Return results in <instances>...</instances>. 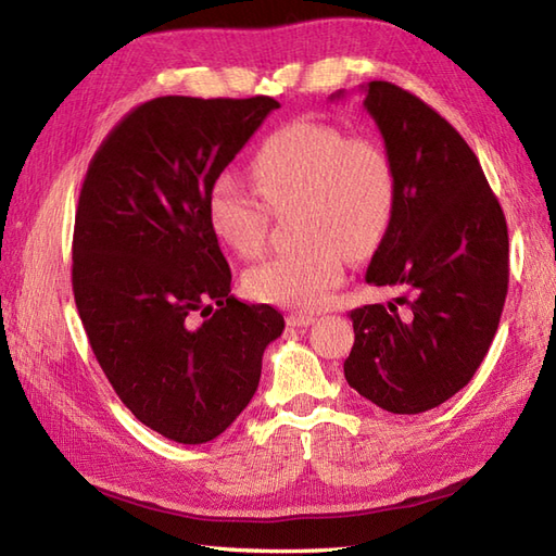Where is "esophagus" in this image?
<instances>
[{"label": "esophagus", "mask_w": 556, "mask_h": 556, "mask_svg": "<svg viewBox=\"0 0 556 556\" xmlns=\"http://www.w3.org/2000/svg\"><path fill=\"white\" fill-rule=\"evenodd\" d=\"M315 321H317L315 315H303V312H291V315L287 317V324L298 326V329H305V326L315 324Z\"/></svg>", "instance_id": "obj_1"}]
</instances>
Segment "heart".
<instances>
[{
  "instance_id": "1",
  "label": "heart",
  "mask_w": 556,
  "mask_h": 556,
  "mask_svg": "<svg viewBox=\"0 0 556 556\" xmlns=\"http://www.w3.org/2000/svg\"><path fill=\"white\" fill-rule=\"evenodd\" d=\"M260 199L235 174L213 178L206 223L220 244L251 258L267 239L269 210L301 202V249L275 253L244 275L261 303L319 309L343 283L350 253H371L388 235L396 206V168L371 136H348L321 122H291L269 134L253 154Z\"/></svg>"
}]
</instances>
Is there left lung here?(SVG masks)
I'll use <instances>...</instances> for the list:
<instances>
[{
    "mask_svg": "<svg viewBox=\"0 0 556 556\" xmlns=\"http://www.w3.org/2000/svg\"><path fill=\"white\" fill-rule=\"evenodd\" d=\"M364 108L396 168L394 216L366 281L400 298L350 312L345 378L414 416L451 400L486 357L509 281L507 223L477 154L439 112L390 81H368Z\"/></svg>",
    "mask_w": 556,
    "mask_h": 556,
    "instance_id": "left-lung-1",
    "label": "left lung"
}]
</instances>
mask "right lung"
Wrapping results in <instances>:
<instances>
[{
  "instance_id": "1",
  "label": "right lung",
  "mask_w": 556,
  "mask_h": 556,
  "mask_svg": "<svg viewBox=\"0 0 556 556\" xmlns=\"http://www.w3.org/2000/svg\"><path fill=\"white\" fill-rule=\"evenodd\" d=\"M279 103L162 96L93 154L79 192L73 291L84 331L131 414L178 444L223 434L258 390L283 331L269 305L230 295L206 192Z\"/></svg>"
}]
</instances>
